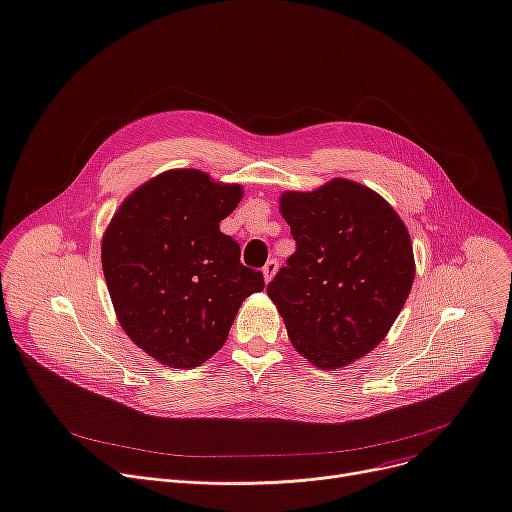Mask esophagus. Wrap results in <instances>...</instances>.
<instances>
[{
	"label": "esophagus",
	"mask_w": 512,
	"mask_h": 512,
	"mask_svg": "<svg viewBox=\"0 0 512 512\" xmlns=\"http://www.w3.org/2000/svg\"><path fill=\"white\" fill-rule=\"evenodd\" d=\"M276 271H278V261H276V259H269V261L263 265V280H265V284H269L271 280H274Z\"/></svg>",
	"instance_id": "obj_1"
}]
</instances>
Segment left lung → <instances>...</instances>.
Listing matches in <instances>:
<instances>
[{
	"mask_svg": "<svg viewBox=\"0 0 512 512\" xmlns=\"http://www.w3.org/2000/svg\"><path fill=\"white\" fill-rule=\"evenodd\" d=\"M280 214L296 253L267 296L298 354L321 370L344 368L383 342L410 296V232L383 195L342 177L284 191Z\"/></svg>",
	"mask_w": 512,
	"mask_h": 512,
	"instance_id": "8db88e82",
	"label": "left lung"
}]
</instances>
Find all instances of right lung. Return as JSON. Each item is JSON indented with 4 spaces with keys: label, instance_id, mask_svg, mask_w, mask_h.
<instances>
[{
    "label": "right lung",
    "instance_id": "obj_1",
    "mask_svg": "<svg viewBox=\"0 0 512 512\" xmlns=\"http://www.w3.org/2000/svg\"><path fill=\"white\" fill-rule=\"evenodd\" d=\"M243 185L199 168H170L131 191L102 234L100 261L119 325L170 368H193L226 342L241 304L263 290L261 271L220 222Z\"/></svg>",
    "mask_w": 512,
    "mask_h": 512
}]
</instances>
